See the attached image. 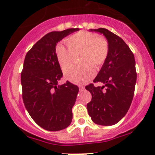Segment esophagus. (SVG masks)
Returning <instances> with one entry per match:
<instances>
[{"mask_svg": "<svg viewBox=\"0 0 155 155\" xmlns=\"http://www.w3.org/2000/svg\"><path fill=\"white\" fill-rule=\"evenodd\" d=\"M79 89H80V91H82V90H84V87L82 86V85H80V86H79Z\"/></svg>", "mask_w": 155, "mask_h": 155, "instance_id": "esophagus-1", "label": "esophagus"}]
</instances>
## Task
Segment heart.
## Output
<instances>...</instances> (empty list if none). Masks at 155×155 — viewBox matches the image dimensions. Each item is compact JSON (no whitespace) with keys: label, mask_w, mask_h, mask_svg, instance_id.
Returning a JSON list of instances; mask_svg holds the SVG:
<instances>
[{"label":"heart","mask_w":155,"mask_h":155,"mask_svg":"<svg viewBox=\"0 0 155 155\" xmlns=\"http://www.w3.org/2000/svg\"><path fill=\"white\" fill-rule=\"evenodd\" d=\"M68 47L59 43L55 53L59 65L62 69L72 60V54L80 52L79 67H67L64 70L65 78L75 84H84L94 78L96 69L105 63L109 53V44L104 37L91 31L81 30L69 36L65 39Z\"/></svg>","instance_id":"b5f03b06"}]
</instances>
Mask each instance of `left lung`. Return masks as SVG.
I'll return each mask as SVG.
<instances>
[{
  "label": "left lung",
  "instance_id": "obj_1",
  "mask_svg": "<svg viewBox=\"0 0 155 155\" xmlns=\"http://www.w3.org/2000/svg\"><path fill=\"white\" fill-rule=\"evenodd\" d=\"M103 34L109 44V56L94 80L104 86H86L92 94L87 108L94 124L112 126L128 112L135 92L137 73L134 55L121 38L107 29H93Z\"/></svg>",
  "mask_w": 155,
  "mask_h": 155
}]
</instances>
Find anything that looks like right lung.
I'll list each match as a JSON object with an SVG mask.
<instances>
[{"label": "right lung", "instance_id": "obj_1", "mask_svg": "<svg viewBox=\"0 0 155 155\" xmlns=\"http://www.w3.org/2000/svg\"><path fill=\"white\" fill-rule=\"evenodd\" d=\"M78 29L46 34L25 56L21 72L23 102L36 124L46 130H63L72 121V108L79 89L68 81L58 84L63 73L55 49L59 41Z\"/></svg>", "mask_w": 155, "mask_h": 155}]
</instances>
